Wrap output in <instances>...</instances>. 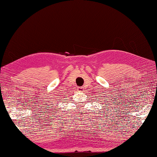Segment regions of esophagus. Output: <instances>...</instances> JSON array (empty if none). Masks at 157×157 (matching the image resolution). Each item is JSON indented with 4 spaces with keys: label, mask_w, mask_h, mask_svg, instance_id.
Instances as JSON below:
<instances>
[{
    "label": "esophagus",
    "mask_w": 157,
    "mask_h": 157,
    "mask_svg": "<svg viewBox=\"0 0 157 157\" xmlns=\"http://www.w3.org/2000/svg\"><path fill=\"white\" fill-rule=\"evenodd\" d=\"M83 90H84V89H83V87H78L77 88V90L78 91H83Z\"/></svg>",
    "instance_id": "esophagus-1"
}]
</instances>
